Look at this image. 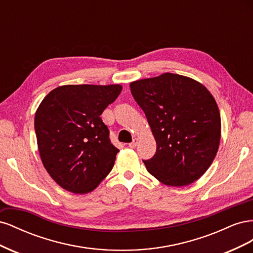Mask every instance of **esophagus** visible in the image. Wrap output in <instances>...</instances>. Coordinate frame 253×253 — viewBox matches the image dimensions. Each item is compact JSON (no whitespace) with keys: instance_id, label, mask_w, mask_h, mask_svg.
<instances>
[{"instance_id":"esophagus-1","label":"esophagus","mask_w":253,"mask_h":253,"mask_svg":"<svg viewBox=\"0 0 253 253\" xmlns=\"http://www.w3.org/2000/svg\"><path fill=\"white\" fill-rule=\"evenodd\" d=\"M137 144H138V138H134L132 142L128 143V147L132 148V149H135L137 147Z\"/></svg>"}]
</instances>
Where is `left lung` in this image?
Here are the masks:
<instances>
[{
	"label": "left lung",
	"instance_id": "8db88e82",
	"mask_svg": "<svg viewBox=\"0 0 253 253\" xmlns=\"http://www.w3.org/2000/svg\"><path fill=\"white\" fill-rule=\"evenodd\" d=\"M148 119L156 153L143 160L148 172L166 186L183 187L206 173L220 141L215 99L201 82L177 74L129 83Z\"/></svg>",
	"mask_w": 253,
	"mask_h": 253
}]
</instances>
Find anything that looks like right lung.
<instances>
[{
	"label": "right lung",
	"mask_w": 253,
	"mask_h": 253,
	"mask_svg": "<svg viewBox=\"0 0 253 253\" xmlns=\"http://www.w3.org/2000/svg\"><path fill=\"white\" fill-rule=\"evenodd\" d=\"M120 84H70L44 97L35 115L42 164L58 185L86 194L112 171L119 150L100 117L121 93Z\"/></svg>",
	"instance_id": "1"
}]
</instances>
